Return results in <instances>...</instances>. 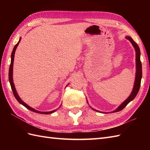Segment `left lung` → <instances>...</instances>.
<instances>
[{"instance_id": "left-lung-1", "label": "left lung", "mask_w": 150, "mask_h": 150, "mask_svg": "<svg viewBox=\"0 0 150 150\" xmlns=\"http://www.w3.org/2000/svg\"><path fill=\"white\" fill-rule=\"evenodd\" d=\"M126 39L129 40L130 41V42L132 44V45H133V47H134L135 50L136 73H135V79L134 86H133V90L132 91L131 94H130L128 98H127V99H126L125 101H124L123 103L121 104L115 110L111 111V112H110V113L117 112V111H121L122 109H124V108L127 106V104H128L129 103H130V102H131L132 100L134 99L135 97H136V95H137L138 92L139 91L140 86H141V82L142 73V64H141V52H140L139 47L137 45V44L135 42V41L132 39V37H130L129 36H126ZM87 103H88V100H87ZM90 108H91L92 110L95 111H97V112L104 113V112H103V111H98L97 110H95L94 108H91V106H90ZM104 113H107L106 112H104Z\"/></svg>"}]
</instances>
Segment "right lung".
I'll use <instances>...</instances> for the list:
<instances>
[{"label":"right lung","instance_id":"right-lung-1","mask_svg":"<svg viewBox=\"0 0 150 150\" xmlns=\"http://www.w3.org/2000/svg\"><path fill=\"white\" fill-rule=\"evenodd\" d=\"M21 40V38H20V39H19L18 43L16 44V45L15 46V47H13V52L11 53V64H10V66H9V83H10L11 87L14 96H15V97L16 98V99L17 100V101L19 103L21 104L22 105H23L24 107H26V108H28V110H30L31 111H33V112L38 113H41V114H47H47H51V113H52L53 112H55V111L57 110H53L52 111H37L36 110H35L34 108L28 106V105L27 104L25 103L23 100H22V99L20 98V97L18 96V95L17 92V90H16L15 87V85H14V83H13V61H14V57H15V50H16V49H17V46L18 45L19 42H20ZM68 85H67V86H68Z\"/></svg>","mask_w":150,"mask_h":150}]
</instances>
